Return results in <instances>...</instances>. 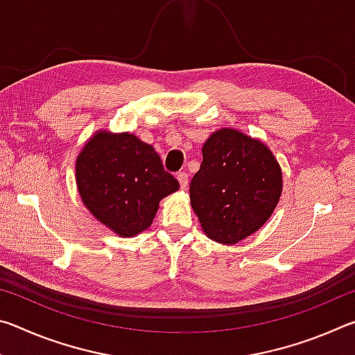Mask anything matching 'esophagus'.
I'll list each match as a JSON object with an SVG mask.
<instances>
[{"instance_id": "esophagus-1", "label": "esophagus", "mask_w": 355, "mask_h": 355, "mask_svg": "<svg viewBox=\"0 0 355 355\" xmlns=\"http://www.w3.org/2000/svg\"><path fill=\"white\" fill-rule=\"evenodd\" d=\"M177 180H178V183H180V188H182L183 191L188 189V182H189L188 173H186V172H178L177 173Z\"/></svg>"}]
</instances>
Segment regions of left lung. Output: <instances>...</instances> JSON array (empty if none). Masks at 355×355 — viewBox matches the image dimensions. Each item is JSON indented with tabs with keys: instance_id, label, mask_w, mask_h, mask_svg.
<instances>
[{
	"instance_id": "8db88e82",
	"label": "left lung",
	"mask_w": 355,
	"mask_h": 355,
	"mask_svg": "<svg viewBox=\"0 0 355 355\" xmlns=\"http://www.w3.org/2000/svg\"><path fill=\"white\" fill-rule=\"evenodd\" d=\"M191 180V205L208 238L236 244L257 232L282 194V171L263 142L224 128L209 136Z\"/></svg>"
}]
</instances>
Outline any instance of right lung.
<instances>
[{
	"label": "right lung",
	"mask_w": 355,
	"mask_h": 355,
	"mask_svg": "<svg viewBox=\"0 0 355 355\" xmlns=\"http://www.w3.org/2000/svg\"><path fill=\"white\" fill-rule=\"evenodd\" d=\"M76 184L89 211L120 236L148 228L159 200L180 188L152 146L107 131L95 135L78 155Z\"/></svg>",
	"instance_id": "obj_1"
}]
</instances>
